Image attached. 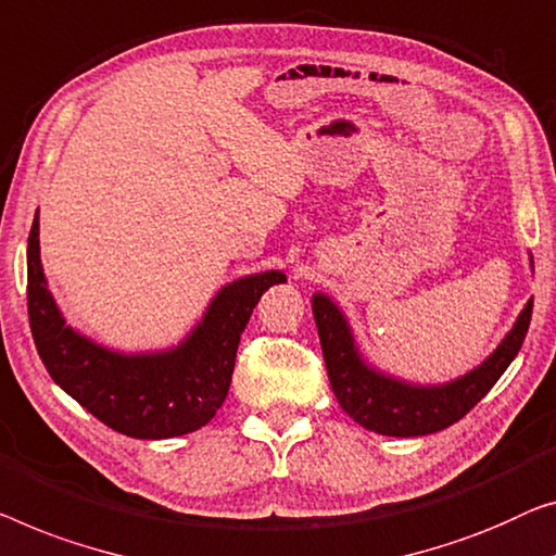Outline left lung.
I'll return each instance as SVG.
<instances>
[{
  "instance_id": "8db88e82",
  "label": "left lung",
  "mask_w": 556,
  "mask_h": 556,
  "mask_svg": "<svg viewBox=\"0 0 556 556\" xmlns=\"http://www.w3.org/2000/svg\"><path fill=\"white\" fill-rule=\"evenodd\" d=\"M534 300L479 367L446 384H409L369 367L357 350L350 321L327 294L312 296L321 354L339 407L364 429L387 437H421L459 421L496 384L525 342Z\"/></svg>"
}]
</instances>
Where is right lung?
<instances>
[{
	"label": "right lung",
	"instance_id": "obj_1",
	"mask_svg": "<svg viewBox=\"0 0 556 556\" xmlns=\"http://www.w3.org/2000/svg\"><path fill=\"white\" fill-rule=\"evenodd\" d=\"M287 281L285 271L235 279L222 287L199 325L164 352L106 350L66 325L39 260V214L27 242V309L49 377L114 432L169 439L204 427L227 400L239 337L260 296Z\"/></svg>",
	"mask_w": 556,
	"mask_h": 556
}]
</instances>
